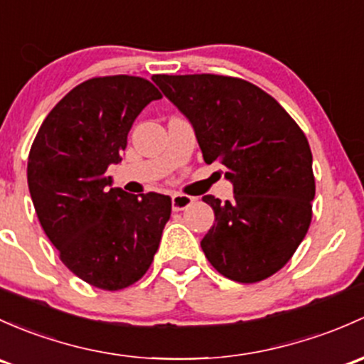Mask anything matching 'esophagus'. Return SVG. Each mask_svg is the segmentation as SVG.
Returning a JSON list of instances; mask_svg holds the SVG:
<instances>
[{
    "mask_svg": "<svg viewBox=\"0 0 364 364\" xmlns=\"http://www.w3.org/2000/svg\"><path fill=\"white\" fill-rule=\"evenodd\" d=\"M171 202H172V211H183V209H186L190 204H192L193 197H190V195H185V193H174L172 195Z\"/></svg>",
    "mask_w": 364,
    "mask_h": 364,
    "instance_id": "obj_1",
    "label": "esophagus"
}]
</instances>
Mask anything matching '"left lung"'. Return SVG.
<instances>
[{"label": "left lung", "mask_w": 364, "mask_h": 364, "mask_svg": "<svg viewBox=\"0 0 364 364\" xmlns=\"http://www.w3.org/2000/svg\"><path fill=\"white\" fill-rule=\"evenodd\" d=\"M167 99L193 125L202 156L227 169L232 200H202L214 225L200 246L232 281L252 284L291 259L311 227L316 181L309 141L277 101L240 78L153 75Z\"/></svg>", "instance_id": "1"}]
</instances>
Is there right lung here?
<instances>
[{
  "label": "right lung",
  "instance_id": "add662e5",
  "mask_svg": "<svg viewBox=\"0 0 364 364\" xmlns=\"http://www.w3.org/2000/svg\"><path fill=\"white\" fill-rule=\"evenodd\" d=\"M162 97L139 76H99L76 85L47 114L28 159L38 220L73 274L117 291L150 269L171 218V197L109 188L106 169L122 160L127 134Z\"/></svg>",
  "mask_w": 364,
  "mask_h": 364
}]
</instances>
